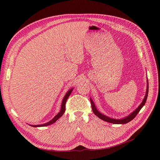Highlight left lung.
<instances>
[{
    "mask_svg": "<svg viewBox=\"0 0 160 160\" xmlns=\"http://www.w3.org/2000/svg\"><path fill=\"white\" fill-rule=\"evenodd\" d=\"M148 79L147 80V91H146V94L145 96L142 100V102L140 104V105L133 112H132L130 115H128V116L124 117V118L122 119H113V118H111V117H109L104 114H102V113H100L98 112V110L97 109L95 104L94 103V102L93 101L91 98H90V101L91 103V107H92V110H93V112L94 113V114L95 115H97L98 118H100V119H102L104 121L110 122V123H113V124H127L128 122H129L130 121H131L133 119H134L137 114L139 113V112L141 110V109L143 107V106L145 105L147 99V97H148Z\"/></svg>",
    "mask_w": 160,
    "mask_h": 160,
    "instance_id": "obj_1",
    "label": "left lung"
}]
</instances>
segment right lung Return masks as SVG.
Returning a JSON list of instances; mask_svg holds the SVG:
<instances>
[{"instance_id": "right-lung-1", "label": "right lung", "mask_w": 160, "mask_h": 160, "mask_svg": "<svg viewBox=\"0 0 160 160\" xmlns=\"http://www.w3.org/2000/svg\"><path fill=\"white\" fill-rule=\"evenodd\" d=\"M73 89H74V88H71V89H69L68 91L67 92L65 95L64 96V97L63 98L60 112H59L52 120H50V121H48V122H46L45 124H38V125H31V124H30V126H31V127H46V126H48V125H50V124L54 123L58 119H60V117L63 115V113H64V112L65 111V103L67 102V98H69V97L70 96L71 93H72Z\"/></svg>"}]
</instances>
